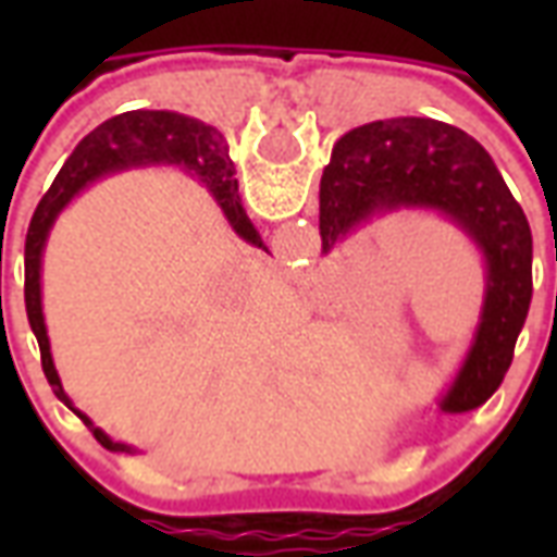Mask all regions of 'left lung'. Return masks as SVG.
<instances>
[{"label": "left lung", "instance_id": "obj_1", "mask_svg": "<svg viewBox=\"0 0 557 557\" xmlns=\"http://www.w3.org/2000/svg\"><path fill=\"white\" fill-rule=\"evenodd\" d=\"M397 211H435L478 247L486 289L466 361L442 397L471 411L498 391L531 307V226L490 151L466 131L423 115L382 119L343 134L319 184L322 253Z\"/></svg>", "mask_w": 557, "mask_h": 557}]
</instances>
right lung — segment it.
<instances>
[{"label": "right lung", "mask_w": 557, "mask_h": 557, "mask_svg": "<svg viewBox=\"0 0 557 557\" xmlns=\"http://www.w3.org/2000/svg\"><path fill=\"white\" fill-rule=\"evenodd\" d=\"M137 166H182L190 178L206 187L208 194L214 196V202L223 211V218L230 220L238 238H244L253 247L268 250L259 232L247 218L238 196V178H235V166L230 160V146L220 134L218 127L206 125L190 115L170 113V110H131V113L113 115L103 125L91 131L89 137L79 139V146L71 151L65 166L59 170L55 182L44 199L35 208V218L29 223V235H26V315L29 325L38 337V349H41V367L47 382L53 387V394L67 409L74 411L91 435L107 447V450H122V454H134L131 444L113 442L101 426L91 423L89 414L74 409V403L62 387V379L55 373L53 351H50V337H47V325H44V307H41V256L47 247V235L53 230L59 211L79 196L89 184L101 182L107 175L115 172L137 170Z\"/></svg>", "instance_id": "right-lung-1"}]
</instances>
